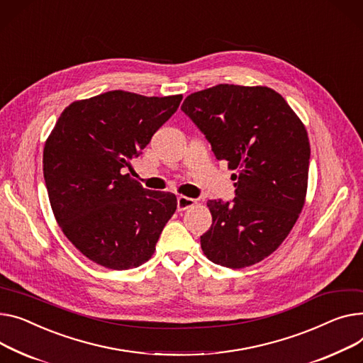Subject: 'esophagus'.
Returning <instances> with one entry per match:
<instances>
[{"instance_id":"esophagus-1","label":"esophagus","mask_w":363,"mask_h":363,"mask_svg":"<svg viewBox=\"0 0 363 363\" xmlns=\"http://www.w3.org/2000/svg\"><path fill=\"white\" fill-rule=\"evenodd\" d=\"M177 203H178V210H179V211H184V210H186V208L194 206V204H196V200H194V199H189V197H185V196H179V197L177 199Z\"/></svg>"}]
</instances>
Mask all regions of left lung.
Listing matches in <instances>:
<instances>
[{"label":"left lung","mask_w":363,"mask_h":363,"mask_svg":"<svg viewBox=\"0 0 363 363\" xmlns=\"http://www.w3.org/2000/svg\"><path fill=\"white\" fill-rule=\"evenodd\" d=\"M181 109L235 169L232 201L208 200L213 216L201 248L214 264L244 269L274 252L302 211L311 147L301 119L269 87L217 84Z\"/></svg>","instance_id":"8db88e82"}]
</instances>
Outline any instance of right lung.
Masks as SVG:
<instances>
[{"label":"right lung","instance_id":"obj_1","mask_svg":"<svg viewBox=\"0 0 363 363\" xmlns=\"http://www.w3.org/2000/svg\"><path fill=\"white\" fill-rule=\"evenodd\" d=\"M181 101L106 91L67 106L48 137L43 177L52 211L93 262L128 270L153 255L177 197L143 188L125 172Z\"/></svg>","mask_w":363,"mask_h":363}]
</instances>
